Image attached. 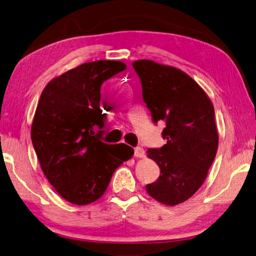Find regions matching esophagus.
<instances>
[{
    "label": "esophagus",
    "mask_w": 256,
    "mask_h": 256,
    "mask_svg": "<svg viewBox=\"0 0 256 256\" xmlns=\"http://www.w3.org/2000/svg\"><path fill=\"white\" fill-rule=\"evenodd\" d=\"M134 156L142 158L144 156V149L142 147H136L134 148Z\"/></svg>",
    "instance_id": "1"
}]
</instances>
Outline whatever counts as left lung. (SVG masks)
<instances>
[{"instance_id":"1","label":"left lung","mask_w":256,"mask_h":256,"mask_svg":"<svg viewBox=\"0 0 256 256\" xmlns=\"http://www.w3.org/2000/svg\"><path fill=\"white\" fill-rule=\"evenodd\" d=\"M132 66L152 122L164 124L162 137L166 140L162 147L147 150L160 175L146 190L165 205L180 204L203 185L218 152L213 104L182 70L150 60L134 61Z\"/></svg>"}]
</instances>
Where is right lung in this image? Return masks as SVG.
<instances>
[{"label":"right lung","instance_id":"add662e5","mask_svg":"<svg viewBox=\"0 0 256 256\" xmlns=\"http://www.w3.org/2000/svg\"><path fill=\"white\" fill-rule=\"evenodd\" d=\"M124 70L120 61L84 64L50 81L38 100L33 147L48 180L72 204L100 198L114 172L134 155L132 148L124 152L101 140L106 118L101 86Z\"/></svg>","mask_w":256,"mask_h":256}]
</instances>
